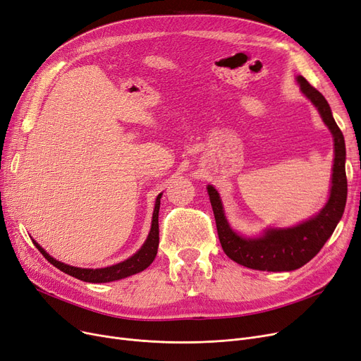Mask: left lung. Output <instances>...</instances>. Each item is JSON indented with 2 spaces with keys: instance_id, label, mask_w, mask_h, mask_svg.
<instances>
[{
  "instance_id": "8db88e82",
  "label": "left lung",
  "mask_w": 361,
  "mask_h": 361,
  "mask_svg": "<svg viewBox=\"0 0 361 361\" xmlns=\"http://www.w3.org/2000/svg\"><path fill=\"white\" fill-rule=\"evenodd\" d=\"M300 92L319 109L324 124L334 136L335 160L331 173L330 197L326 206L314 218L292 228H271L259 237H241L229 226L222 201L212 185L207 186L221 246L234 262L259 271H293L304 267L322 250L334 234L347 203V175H345V140L324 96L304 78L298 77Z\"/></svg>"
}]
</instances>
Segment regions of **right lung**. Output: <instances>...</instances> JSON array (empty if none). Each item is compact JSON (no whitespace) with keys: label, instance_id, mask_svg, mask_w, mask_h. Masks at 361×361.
I'll return each instance as SVG.
<instances>
[{"label":"right lung","instance_id":"1","mask_svg":"<svg viewBox=\"0 0 361 361\" xmlns=\"http://www.w3.org/2000/svg\"><path fill=\"white\" fill-rule=\"evenodd\" d=\"M163 194H160L155 200V207L152 213V224H151V231L148 234L147 241L143 243V246L132 256L126 259V261L115 264L112 267L106 268H99V269H89V268H77V267H71L66 264H62L59 261H56L54 257H51L44 249H42L37 241H34L35 247L42 253L53 267L57 269L63 271L68 276L75 277L81 281H87V283H108V281H115V280H121L126 277H130L133 274H137L148 268L152 261L157 256V249H158V241H160V237H158V210H160V198Z\"/></svg>","mask_w":361,"mask_h":361}]
</instances>
